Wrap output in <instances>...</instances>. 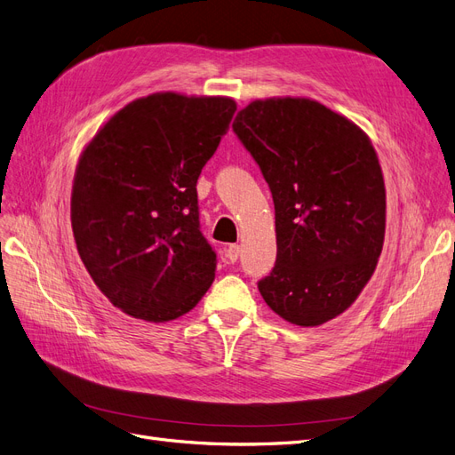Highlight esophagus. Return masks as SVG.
Wrapping results in <instances>:
<instances>
[{"mask_svg":"<svg viewBox=\"0 0 455 455\" xmlns=\"http://www.w3.org/2000/svg\"><path fill=\"white\" fill-rule=\"evenodd\" d=\"M239 254H241V246L239 244H229L228 249H226V258H228L229 264H233V261H237Z\"/></svg>","mask_w":455,"mask_h":455,"instance_id":"obj_1","label":"esophagus"}]
</instances>
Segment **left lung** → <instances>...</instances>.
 <instances>
[{
    "label": "left lung",
    "instance_id": "left-lung-1",
    "mask_svg": "<svg viewBox=\"0 0 455 455\" xmlns=\"http://www.w3.org/2000/svg\"><path fill=\"white\" fill-rule=\"evenodd\" d=\"M269 184L277 261L258 291L286 323L319 326L353 306L385 239V184L368 134L301 96L252 100L233 121Z\"/></svg>",
    "mask_w": 455,
    "mask_h": 455
}]
</instances>
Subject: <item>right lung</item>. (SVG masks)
Masks as SVG:
<instances>
[{
  "label": "right lung",
  "instance_id": "1",
  "mask_svg": "<svg viewBox=\"0 0 455 455\" xmlns=\"http://www.w3.org/2000/svg\"><path fill=\"white\" fill-rule=\"evenodd\" d=\"M235 109L229 96L154 92L121 108L81 151L70 203L77 252L134 319L174 321L214 281L196 186Z\"/></svg>",
  "mask_w": 455,
  "mask_h": 455
}]
</instances>
